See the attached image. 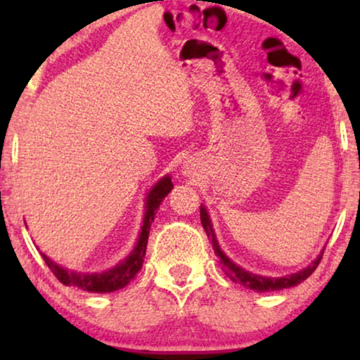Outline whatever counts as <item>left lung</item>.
I'll return each mask as SVG.
<instances>
[{
	"label": "left lung",
	"instance_id": "left-lung-1",
	"mask_svg": "<svg viewBox=\"0 0 360 360\" xmlns=\"http://www.w3.org/2000/svg\"><path fill=\"white\" fill-rule=\"evenodd\" d=\"M200 218H201V224H203V229L206 231V236L211 239V244H213L214 254L219 257V264L223 265V270L226 275L233 280L236 283L244 285L250 290H255V292H275V290H283V288H290L295 287V285L302 283L303 280H307L309 275H311L314 270H316L318 264L321 262L323 252L318 255L316 260H313L311 264L308 265L307 269L300 270L297 274L287 275V277H278V278H270V277H262V275H255L250 274L248 270H244L239 265H236L233 260H231L228 255H226L223 250H221L218 240H216L214 231H213V224H211V219L208 216V211H206L205 206L200 208Z\"/></svg>",
	"mask_w": 360,
	"mask_h": 360
}]
</instances>
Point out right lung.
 <instances>
[{"label":"right lung","mask_w":360,"mask_h":360,"mask_svg":"<svg viewBox=\"0 0 360 360\" xmlns=\"http://www.w3.org/2000/svg\"><path fill=\"white\" fill-rule=\"evenodd\" d=\"M172 188H174V184H172L169 175H165L164 179L159 180L154 186H152V190L146 198V214L144 221H142L141 234L139 239H137L136 248L124 260H122V262L115 265L112 269L105 270V272L100 274L75 272V270L60 267V265L49 259L46 254H41L44 262L49 265V269H51V272L58 278V282L68 285V287H77L91 293H110L116 292V290L120 288H124L126 285L139 274L142 262H144L150 224L152 221H154V216L157 213V210H159L160 203L164 201L165 196L170 193Z\"/></svg>","instance_id":"right-lung-1"}]
</instances>
